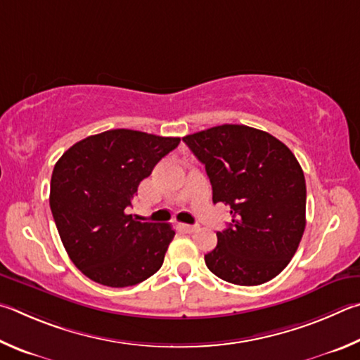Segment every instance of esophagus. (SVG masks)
Returning <instances> with one entry per match:
<instances>
[{"label":"esophagus","instance_id":"34e87169","mask_svg":"<svg viewBox=\"0 0 360 360\" xmlns=\"http://www.w3.org/2000/svg\"><path fill=\"white\" fill-rule=\"evenodd\" d=\"M179 228L184 232H188V234H191V232L196 231V226H191V224H179Z\"/></svg>","mask_w":360,"mask_h":360}]
</instances>
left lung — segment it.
Returning <instances> with one entry per match:
<instances>
[{"instance_id": "1", "label": "left lung", "mask_w": 360, "mask_h": 360, "mask_svg": "<svg viewBox=\"0 0 360 360\" xmlns=\"http://www.w3.org/2000/svg\"><path fill=\"white\" fill-rule=\"evenodd\" d=\"M204 164L213 202L231 209L232 223L217 232L205 255L212 274L232 285L275 278L299 248L305 231L307 186L291 150L266 131L221 124L185 136Z\"/></svg>"}]
</instances>
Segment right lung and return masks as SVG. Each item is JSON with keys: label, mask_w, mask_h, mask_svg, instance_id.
<instances>
[{"label": "right lung", "mask_w": 360, "mask_h": 360, "mask_svg": "<svg viewBox=\"0 0 360 360\" xmlns=\"http://www.w3.org/2000/svg\"><path fill=\"white\" fill-rule=\"evenodd\" d=\"M180 143L132 129H110L74 143L56 161L50 210L69 257L99 285L126 288L161 269L175 232L126 213L139 184Z\"/></svg>", "instance_id": "add662e5"}]
</instances>
